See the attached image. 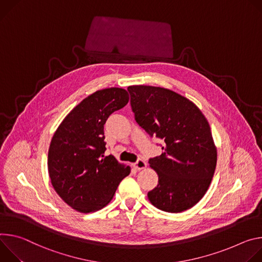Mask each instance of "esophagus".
<instances>
[{
  "mask_svg": "<svg viewBox=\"0 0 262 262\" xmlns=\"http://www.w3.org/2000/svg\"><path fill=\"white\" fill-rule=\"evenodd\" d=\"M133 166L135 169H142L147 166V163L144 162L142 159H138L135 163H133Z\"/></svg>",
  "mask_w": 262,
  "mask_h": 262,
  "instance_id": "obj_1",
  "label": "esophagus"
}]
</instances>
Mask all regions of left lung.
Listing matches in <instances>:
<instances>
[{
  "mask_svg": "<svg viewBox=\"0 0 262 262\" xmlns=\"http://www.w3.org/2000/svg\"><path fill=\"white\" fill-rule=\"evenodd\" d=\"M128 92L136 123L163 141L162 154L149 159L158 173L150 202L170 213L191 208L206 193L216 166L206 118L191 101L163 87L133 85Z\"/></svg>",
  "mask_w": 262,
  "mask_h": 262,
  "instance_id": "1",
  "label": "left lung"
}]
</instances>
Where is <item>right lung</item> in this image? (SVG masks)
<instances>
[{
  "label": "right lung",
  "mask_w": 262,
  "mask_h": 262,
  "mask_svg": "<svg viewBox=\"0 0 262 262\" xmlns=\"http://www.w3.org/2000/svg\"><path fill=\"white\" fill-rule=\"evenodd\" d=\"M129 102L127 91L111 87L85 98L53 135L48 168L56 192L73 209L89 213L105 207L130 166L105 156L104 125Z\"/></svg>",
  "instance_id": "obj_1"
}]
</instances>
